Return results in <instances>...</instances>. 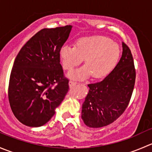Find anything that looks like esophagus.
Masks as SVG:
<instances>
[{"label":"esophagus","mask_w":152,"mask_h":152,"mask_svg":"<svg viewBox=\"0 0 152 152\" xmlns=\"http://www.w3.org/2000/svg\"><path fill=\"white\" fill-rule=\"evenodd\" d=\"M77 84H78L77 82H73V81H71V82H69V86H70V87H71V88H73L75 86L77 85Z\"/></svg>","instance_id":"34e87169"}]
</instances>
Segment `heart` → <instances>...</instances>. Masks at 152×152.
<instances>
[{
  "instance_id": "heart-1",
  "label": "heart",
  "mask_w": 152,
  "mask_h": 152,
  "mask_svg": "<svg viewBox=\"0 0 152 152\" xmlns=\"http://www.w3.org/2000/svg\"><path fill=\"white\" fill-rule=\"evenodd\" d=\"M121 55L119 45L104 36H92L78 40L76 46L61 47L59 56L64 69L70 71L85 58L86 65L68 74L72 79H83L91 74L94 78L108 75L116 66Z\"/></svg>"
}]
</instances>
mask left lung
Returning <instances> with one entry per match:
<instances>
[{
  "label": "left lung",
  "instance_id": "1",
  "mask_svg": "<svg viewBox=\"0 0 152 152\" xmlns=\"http://www.w3.org/2000/svg\"><path fill=\"white\" fill-rule=\"evenodd\" d=\"M120 61L101 82L89 84L82 118L87 126L99 128L117 120L128 107L135 82V68L129 48L122 42Z\"/></svg>",
  "mask_w": 152,
  "mask_h": 152
}]
</instances>
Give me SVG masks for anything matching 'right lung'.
<instances>
[{
  "mask_svg": "<svg viewBox=\"0 0 152 152\" xmlns=\"http://www.w3.org/2000/svg\"><path fill=\"white\" fill-rule=\"evenodd\" d=\"M72 26L43 28L34 35L17 55L11 71L9 101L20 122L43 126L55 114L69 90L59 50Z\"/></svg>",
  "mask_w": 152,
  "mask_h": 152,
  "instance_id": "obj_1",
  "label": "right lung"
}]
</instances>
